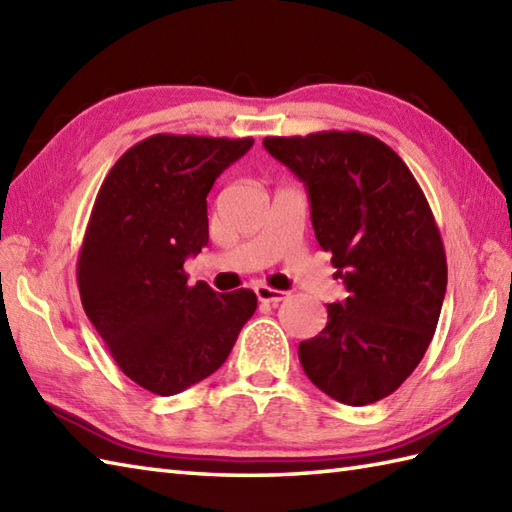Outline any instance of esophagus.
Returning a JSON list of instances; mask_svg holds the SVG:
<instances>
[{
	"label": "esophagus",
	"mask_w": 512,
	"mask_h": 512,
	"mask_svg": "<svg viewBox=\"0 0 512 512\" xmlns=\"http://www.w3.org/2000/svg\"><path fill=\"white\" fill-rule=\"evenodd\" d=\"M255 295H257V299H259V301H264V303H279V301L288 299V292H284V290H275V288L264 286V284L255 288Z\"/></svg>",
	"instance_id": "esophagus-1"
}]
</instances>
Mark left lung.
Segmentation results:
<instances>
[{"label":"left lung","mask_w":512,"mask_h":512,"mask_svg":"<svg viewBox=\"0 0 512 512\" xmlns=\"http://www.w3.org/2000/svg\"><path fill=\"white\" fill-rule=\"evenodd\" d=\"M264 147L306 184L312 228L347 299L299 343L323 394L363 407L405 383L433 339L447 257L429 202L394 149L361 132L268 136Z\"/></svg>","instance_id":"1"}]
</instances>
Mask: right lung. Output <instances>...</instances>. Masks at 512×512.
I'll list each match as a JSON object with an SVG mask.
<instances>
[{
    "label": "right lung",
    "instance_id": "right-lung-1",
    "mask_svg": "<svg viewBox=\"0 0 512 512\" xmlns=\"http://www.w3.org/2000/svg\"><path fill=\"white\" fill-rule=\"evenodd\" d=\"M253 138L156 134L127 149L96 195L76 266L83 310L123 374L173 396L211 376L253 317V290L187 284L209 244L206 195Z\"/></svg>",
    "mask_w": 512,
    "mask_h": 512
}]
</instances>
